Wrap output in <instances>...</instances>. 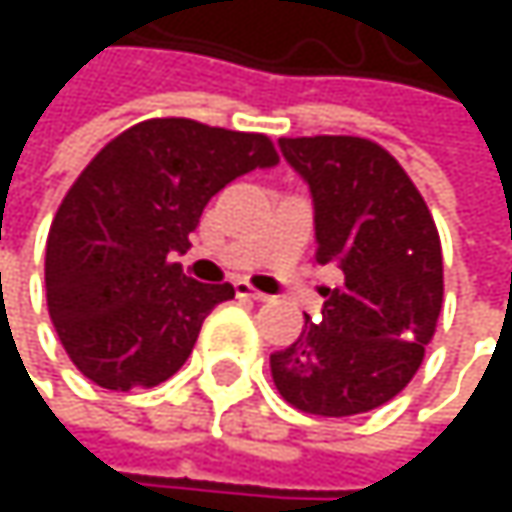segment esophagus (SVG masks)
I'll use <instances>...</instances> for the list:
<instances>
[{"label": "esophagus", "mask_w": 512, "mask_h": 512, "mask_svg": "<svg viewBox=\"0 0 512 512\" xmlns=\"http://www.w3.org/2000/svg\"><path fill=\"white\" fill-rule=\"evenodd\" d=\"M234 290H237V296H249V299H257V302H266V299H269L266 293L255 290L249 281H237V284H234Z\"/></svg>", "instance_id": "1"}]
</instances>
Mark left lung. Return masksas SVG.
Here are the masks:
<instances>
[{
	"label": "left lung",
	"mask_w": 512,
	"mask_h": 512,
	"mask_svg": "<svg viewBox=\"0 0 512 512\" xmlns=\"http://www.w3.org/2000/svg\"><path fill=\"white\" fill-rule=\"evenodd\" d=\"M314 198L317 263L344 284L326 290L323 320L269 356L278 394L323 418L370 412L397 397L424 361L442 311L436 222L400 168L370 139H278Z\"/></svg>",
	"instance_id": "8db88e82"
}]
</instances>
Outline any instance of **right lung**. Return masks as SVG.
<instances>
[{
	"label": "right lung",
	"instance_id": "obj_1",
	"mask_svg": "<svg viewBox=\"0 0 512 512\" xmlns=\"http://www.w3.org/2000/svg\"><path fill=\"white\" fill-rule=\"evenodd\" d=\"M275 162L260 133L151 118L85 165L52 219L44 266L52 326L82 376L130 391L183 367L234 287L183 275L171 255L189 249L219 189Z\"/></svg>",
	"mask_w": 512,
	"mask_h": 512
}]
</instances>
